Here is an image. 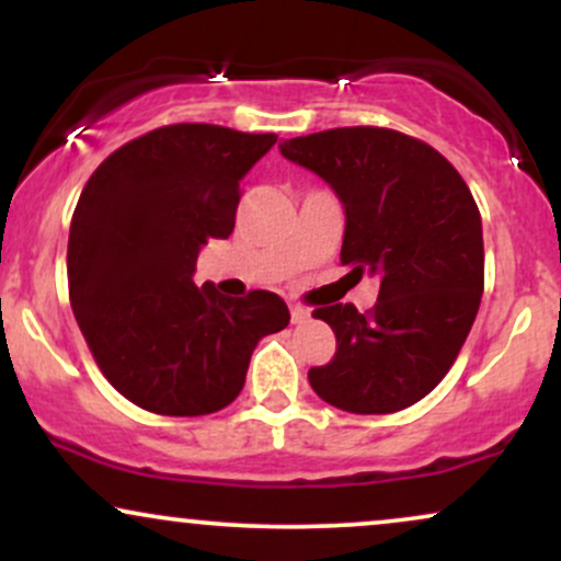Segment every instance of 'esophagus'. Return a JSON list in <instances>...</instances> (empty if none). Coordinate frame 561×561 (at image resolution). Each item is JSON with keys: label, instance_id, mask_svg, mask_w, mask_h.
Masks as SVG:
<instances>
[{"label": "esophagus", "instance_id": "esophagus-1", "mask_svg": "<svg viewBox=\"0 0 561 561\" xmlns=\"http://www.w3.org/2000/svg\"><path fill=\"white\" fill-rule=\"evenodd\" d=\"M311 317V311H308L306 306H300V302H289V319H293V324H302V321H308Z\"/></svg>", "mask_w": 561, "mask_h": 561}]
</instances>
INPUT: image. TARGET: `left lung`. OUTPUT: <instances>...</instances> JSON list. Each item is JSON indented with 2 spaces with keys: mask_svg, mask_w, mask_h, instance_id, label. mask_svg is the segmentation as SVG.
Here are the masks:
<instances>
[{
  "mask_svg": "<svg viewBox=\"0 0 561 561\" xmlns=\"http://www.w3.org/2000/svg\"><path fill=\"white\" fill-rule=\"evenodd\" d=\"M282 156L319 173L345 205L340 261L379 279L377 302L321 306L337 337L311 366L321 401L392 414L437 388L459 356L485 285L480 210L459 171L427 141L382 126L285 139Z\"/></svg>",
  "mask_w": 561,
  "mask_h": 561,
  "instance_id": "obj_1",
  "label": "left lung"
}]
</instances>
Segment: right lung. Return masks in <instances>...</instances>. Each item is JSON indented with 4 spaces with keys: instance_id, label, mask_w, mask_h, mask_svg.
Returning <instances> with one entry per match:
<instances>
[{
    "instance_id": "obj_1",
    "label": "right lung",
    "mask_w": 561,
    "mask_h": 561,
    "mask_svg": "<svg viewBox=\"0 0 561 561\" xmlns=\"http://www.w3.org/2000/svg\"><path fill=\"white\" fill-rule=\"evenodd\" d=\"M276 134L216 124L152 128L96 165L68 237V295L96 366L163 416H203L240 396L250 356L289 324L268 289L227 298L192 282L199 248L234 231L240 182Z\"/></svg>"
}]
</instances>
